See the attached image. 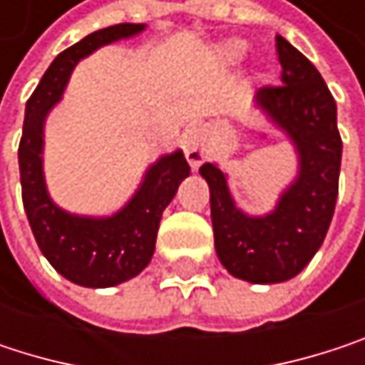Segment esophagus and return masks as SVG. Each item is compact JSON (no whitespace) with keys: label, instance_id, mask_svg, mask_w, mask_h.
<instances>
[{"label":"esophagus","instance_id":"obj_1","mask_svg":"<svg viewBox=\"0 0 365 365\" xmlns=\"http://www.w3.org/2000/svg\"><path fill=\"white\" fill-rule=\"evenodd\" d=\"M183 152H185V158L187 163L196 169L198 165L205 163L209 150H207V137H205V130L200 126H192L185 130L183 135Z\"/></svg>","mask_w":365,"mask_h":365}]
</instances>
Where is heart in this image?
<instances>
[{"label":"heart","instance_id":"obj_1","mask_svg":"<svg viewBox=\"0 0 365 365\" xmlns=\"http://www.w3.org/2000/svg\"><path fill=\"white\" fill-rule=\"evenodd\" d=\"M217 54H220V58H222L224 63H237V61H241L243 54H245V43L239 41V39H228V41H224V43L217 48Z\"/></svg>","mask_w":365,"mask_h":365}]
</instances>
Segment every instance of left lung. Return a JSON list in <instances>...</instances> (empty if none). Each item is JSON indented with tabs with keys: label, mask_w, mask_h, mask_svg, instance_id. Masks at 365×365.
Returning a JSON list of instances; mask_svg holds the SVG:
<instances>
[{
	"label": "left lung",
	"mask_w": 365,
	"mask_h": 365,
	"mask_svg": "<svg viewBox=\"0 0 365 365\" xmlns=\"http://www.w3.org/2000/svg\"><path fill=\"white\" fill-rule=\"evenodd\" d=\"M281 86L255 93L262 111L298 154V173L272 211L247 215L237 207L228 175L213 163L200 167L209 183L215 252L224 268L250 283H283L322 247L338 196L342 141L336 103L322 73L285 37L277 36Z\"/></svg>",
	"instance_id": "obj_1"
}]
</instances>
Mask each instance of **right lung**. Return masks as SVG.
I'll use <instances>...</instances> for the list:
<instances>
[{"instance_id":"obj_1","label":"right lung","mask_w":365,"mask_h":365,"mask_svg":"<svg viewBox=\"0 0 365 365\" xmlns=\"http://www.w3.org/2000/svg\"><path fill=\"white\" fill-rule=\"evenodd\" d=\"M145 25L122 23L99 29L63 50L46 69L25 108L19 169L23 205L37 245L52 268L82 287H113L137 277L152 259L163 211L190 175L182 150L160 156L145 171L128 202L111 215H78L58 207L43 178V124L61 101L73 67L120 39L139 36Z\"/></svg>"}]
</instances>
